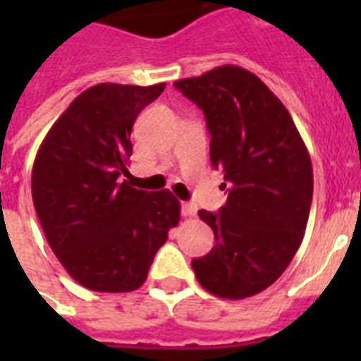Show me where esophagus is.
<instances>
[{"mask_svg":"<svg viewBox=\"0 0 361 361\" xmlns=\"http://www.w3.org/2000/svg\"><path fill=\"white\" fill-rule=\"evenodd\" d=\"M181 215L183 217H195L197 215V206L191 202H183L181 204Z\"/></svg>","mask_w":361,"mask_h":361,"instance_id":"esophagus-1","label":"esophagus"}]
</instances>
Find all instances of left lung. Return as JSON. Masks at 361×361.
Segmentation results:
<instances>
[{
  "mask_svg": "<svg viewBox=\"0 0 361 361\" xmlns=\"http://www.w3.org/2000/svg\"><path fill=\"white\" fill-rule=\"evenodd\" d=\"M174 86L206 116L212 166L229 183L219 214L198 212L215 245L192 260L195 275L214 296H255L279 279L305 234L313 200L307 147L285 104L247 69L223 65Z\"/></svg>",
  "mask_w": 361,
  "mask_h": 361,
  "instance_id": "8db88e82",
  "label": "left lung"
}]
</instances>
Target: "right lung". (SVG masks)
I'll use <instances>...</instances> for the list:
<instances>
[{
    "label": "right lung",
    "mask_w": 361,
    "mask_h": 361,
    "mask_svg": "<svg viewBox=\"0 0 361 361\" xmlns=\"http://www.w3.org/2000/svg\"><path fill=\"white\" fill-rule=\"evenodd\" d=\"M164 84H97L59 116L37 152L31 195L42 232L67 274L95 292L144 285L155 252L180 223L169 191L130 187V130Z\"/></svg>",
    "instance_id": "1"
}]
</instances>
